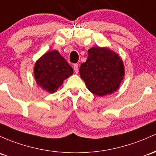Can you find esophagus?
I'll use <instances>...</instances> for the list:
<instances>
[{
	"label": "esophagus",
	"instance_id": "obj_1",
	"mask_svg": "<svg viewBox=\"0 0 156 156\" xmlns=\"http://www.w3.org/2000/svg\"><path fill=\"white\" fill-rule=\"evenodd\" d=\"M73 70H74V72L76 73H77L79 72V68H78V64H74L73 65Z\"/></svg>",
	"mask_w": 156,
	"mask_h": 156
}]
</instances>
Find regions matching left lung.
Masks as SVG:
<instances>
[{
	"label": "left lung",
	"instance_id": "8db88e82",
	"mask_svg": "<svg viewBox=\"0 0 156 156\" xmlns=\"http://www.w3.org/2000/svg\"><path fill=\"white\" fill-rule=\"evenodd\" d=\"M80 74L88 89L102 97L117 91L124 77V66L116 53L107 48L93 47L80 66Z\"/></svg>",
	"mask_w": 156,
	"mask_h": 156
}]
</instances>
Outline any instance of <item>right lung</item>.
Masks as SVG:
<instances>
[{"mask_svg":"<svg viewBox=\"0 0 156 156\" xmlns=\"http://www.w3.org/2000/svg\"><path fill=\"white\" fill-rule=\"evenodd\" d=\"M73 73V68L57 51L47 52L34 66L36 83L49 93L57 91L63 81Z\"/></svg>","mask_w":156,"mask_h":156,"instance_id":"right-lung-1","label":"right lung"}]
</instances>
